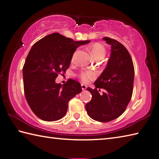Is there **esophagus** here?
I'll list each match as a JSON object with an SVG mask.
<instances>
[{
    "label": "esophagus",
    "mask_w": 159,
    "mask_h": 159,
    "mask_svg": "<svg viewBox=\"0 0 159 159\" xmlns=\"http://www.w3.org/2000/svg\"><path fill=\"white\" fill-rule=\"evenodd\" d=\"M81 88L83 90H85V89H86V88H87V86L84 84H81Z\"/></svg>",
    "instance_id": "34e87169"
}]
</instances>
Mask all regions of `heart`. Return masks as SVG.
Here are the masks:
<instances>
[{
  "label": "heart",
  "instance_id": "obj_1",
  "mask_svg": "<svg viewBox=\"0 0 159 159\" xmlns=\"http://www.w3.org/2000/svg\"><path fill=\"white\" fill-rule=\"evenodd\" d=\"M89 49L91 52L92 56L95 59H102L104 57L106 54V49L100 43H94L89 46ZM80 79L83 80V82H88L89 79H92L94 76V74L92 71H82L79 74Z\"/></svg>",
  "mask_w": 159,
  "mask_h": 159
}]
</instances>
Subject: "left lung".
Returning a JSON list of instances; mask_svg holds the SVG:
<instances>
[{
    "mask_svg": "<svg viewBox=\"0 0 159 159\" xmlns=\"http://www.w3.org/2000/svg\"><path fill=\"white\" fill-rule=\"evenodd\" d=\"M111 46V53L105 70L94 83L95 89L88 88L92 99L85 105L92 119L107 122L119 117L131 99L134 67L128 50L117 40L103 37ZM105 92L101 95L100 89Z\"/></svg>",
    "mask_w": 159,
    "mask_h": 159,
    "instance_id": "8db88e82",
    "label": "left lung"
}]
</instances>
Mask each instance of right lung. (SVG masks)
<instances>
[{
    "instance_id": "obj_1",
    "label": "right lung",
    "mask_w": 159,
    "mask_h": 159,
    "mask_svg": "<svg viewBox=\"0 0 159 159\" xmlns=\"http://www.w3.org/2000/svg\"><path fill=\"white\" fill-rule=\"evenodd\" d=\"M90 42H74L57 33L43 37L33 47L23 67L25 99L33 112L42 120L53 122L65 116L68 102L82 91L76 80L56 83L58 74L70 67L76 48Z\"/></svg>"
}]
</instances>
